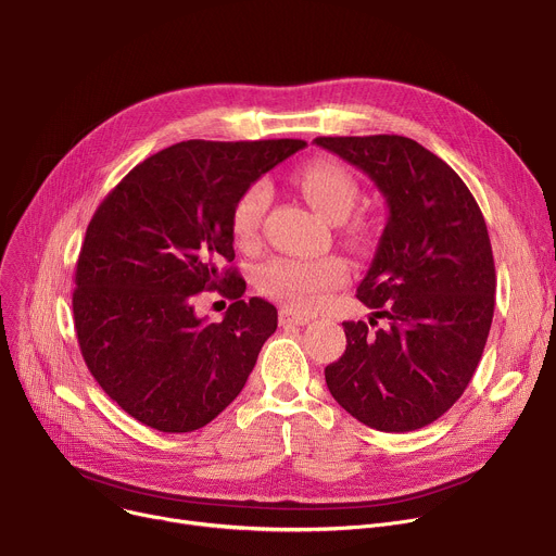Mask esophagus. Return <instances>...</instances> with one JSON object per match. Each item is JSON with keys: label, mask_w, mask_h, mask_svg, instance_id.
I'll return each instance as SVG.
<instances>
[{"label": "esophagus", "mask_w": 556, "mask_h": 556, "mask_svg": "<svg viewBox=\"0 0 556 556\" xmlns=\"http://www.w3.org/2000/svg\"><path fill=\"white\" fill-rule=\"evenodd\" d=\"M309 320H312V316L295 312V309H291V307H282V309H280V325H298V327H303V325H307Z\"/></svg>", "instance_id": "34e87169"}]
</instances>
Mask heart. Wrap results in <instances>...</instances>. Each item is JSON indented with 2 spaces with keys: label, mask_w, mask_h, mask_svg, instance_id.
I'll use <instances>...</instances> for the list:
<instances>
[{
  "label": "heart",
  "mask_w": 556,
  "mask_h": 556,
  "mask_svg": "<svg viewBox=\"0 0 556 556\" xmlns=\"http://www.w3.org/2000/svg\"><path fill=\"white\" fill-rule=\"evenodd\" d=\"M295 185L307 202L331 223L350 216L358 200V182L350 170L333 160H314L295 174ZM271 202V187L265 180L251 182L236 200L231 211V236L238 247L249 249L258 242L263 218ZM348 265L327 255V258H291L274 255L255 271V285L271 298H278L293 309H312L323 295L345 282Z\"/></svg>",
  "instance_id": "heart-1"
}]
</instances>
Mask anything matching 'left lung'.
Returning <instances> with one entry per match:
<instances>
[{
    "mask_svg": "<svg viewBox=\"0 0 556 556\" xmlns=\"http://www.w3.org/2000/svg\"><path fill=\"white\" fill-rule=\"evenodd\" d=\"M361 168L388 202V223L358 285L371 309L343 323L348 348L325 367L336 403L380 432L443 416L481 361L496 274L483 213L456 170L403 136L316 138Z\"/></svg>",
    "mask_w": 556,
    "mask_h": 556,
    "instance_id": "1",
    "label": "left lung"
}]
</instances>
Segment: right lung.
<instances>
[{
  "mask_svg": "<svg viewBox=\"0 0 556 556\" xmlns=\"http://www.w3.org/2000/svg\"><path fill=\"white\" fill-rule=\"evenodd\" d=\"M303 140L168 147L138 164L98 206L73 293L77 343L100 388L136 420L182 434L216 418L244 388L278 312L233 267L238 195ZM235 298L220 324L192 301Z\"/></svg>",
  "mask_w": 556,
  "mask_h": 556,
  "instance_id": "right-lung-1",
  "label": "right lung"
}]
</instances>
